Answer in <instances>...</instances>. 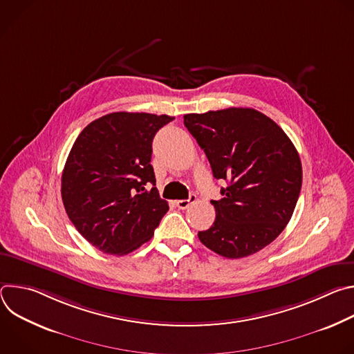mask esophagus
I'll use <instances>...</instances> for the list:
<instances>
[{"instance_id": "esophagus-1", "label": "esophagus", "mask_w": 354, "mask_h": 354, "mask_svg": "<svg viewBox=\"0 0 354 354\" xmlns=\"http://www.w3.org/2000/svg\"><path fill=\"white\" fill-rule=\"evenodd\" d=\"M196 200H197V198H196V194H190L189 198H186V200H176V206H178L180 210H186L190 205L194 203Z\"/></svg>"}]
</instances>
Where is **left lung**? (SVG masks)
<instances>
[{"label": "left lung", "mask_w": 354, "mask_h": 354, "mask_svg": "<svg viewBox=\"0 0 354 354\" xmlns=\"http://www.w3.org/2000/svg\"><path fill=\"white\" fill-rule=\"evenodd\" d=\"M183 123L205 151L216 179L228 182L212 200L213 225L198 239L216 254L239 259L273 242L288 224L302 183L299 156L287 134L249 108L189 113Z\"/></svg>", "instance_id": "8db88e82"}]
</instances>
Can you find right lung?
<instances>
[{"label": "right lung", "mask_w": 354, "mask_h": 354, "mask_svg": "<svg viewBox=\"0 0 354 354\" xmlns=\"http://www.w3.org/2000/svg\"><path fill=\"white\" fill-rule=\"evenodd\" d=\"M168 115L115 112L77 137L62 176L68 218L95 248L127 255L154 235L169 206L156 187L153 140Z\"/></svg>", "instance_id": "1"}]
</instances>
